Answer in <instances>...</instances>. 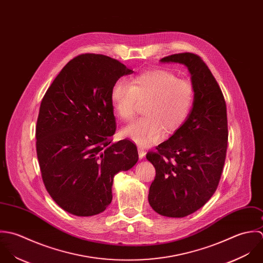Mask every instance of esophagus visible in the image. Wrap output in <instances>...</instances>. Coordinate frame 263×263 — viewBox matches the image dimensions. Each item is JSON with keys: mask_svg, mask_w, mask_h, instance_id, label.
<instances>
[{"mask_svg": "<svg viewBox=\"0 0 263 263\" xmlns=\"http://www.w3.org/2000/svg\"><path fill=\"white\" fill-rule=\"evenodd\" d=\"M145 154H146V152L142 147H138V156H139V158H144Z\"/></svg>", "mask_w": 263, "mask_h": 263, "instance_id": "obj_1", "label": "esophagus"}]
</instances>
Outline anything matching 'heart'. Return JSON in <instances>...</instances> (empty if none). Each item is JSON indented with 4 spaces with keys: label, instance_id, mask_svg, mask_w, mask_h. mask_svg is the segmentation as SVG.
Returning <instances> with one entry per match:
<instances>
[{
    "label": "heart",
    "instance_id": "b5f03b06",
    "mask_svg": "<svg viewBox=\"0 0 263 263\" xmlns=\"http://www.w3.org/2000/svg\"><path fill=\"white\" fill-rule=\"evenodd\" d=\"M194 97L192 83L166 69L144 71L130 78L129 83L118 80L110 90L115 111L126 122L134 118L138 104L145 102V116L122 130L124 136L141 146L161 140L164 130L172 133L179 129L190 114Z\"/></svg>",
    "mask_w": 263,
    "mask_h": 263
}]
</instances>
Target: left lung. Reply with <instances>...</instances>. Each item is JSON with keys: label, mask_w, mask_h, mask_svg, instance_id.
<instances>
[{"label": "left lung", "mask_w": 263, "mask_h": 263, "mask_svg": "<svg viewBox=\"0 0 263 263\" xmlns=\"http://www.w3.org/2000/svg\"><path fill=\"white\" fill-rule=\"evenodd\" d=\"M160 61L188 68L195 97L185 123L146 155L156 167L148 201L160 215L184 217L202 208L218 186L228 148L227 106L219 85L199 55L175 53Z\"/></svg>", "instance_id": "left-lung-1"}]
</instances>
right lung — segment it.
<instances>
[{
  "label": "right lung",
  "mask_w": 263,
  "mask_h": 263,
  "mask_svg": "<svg viewBox=\"0 0 263 263\" xmlns=\"http://www.w3.org/2000/svg\"><path fill=\"white\" fill-rule=\"evenodd\" d=\"M132 73L110 57L81 53L62 69L42 101L35 130L42 178L53 201L71 214L103 212L111 202L115 175L138 160L131 140L111 143L110 90Z\"/></svg>",
  "instance_id": "obj_1"
}]
</instances>
